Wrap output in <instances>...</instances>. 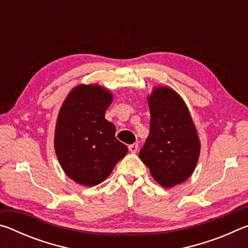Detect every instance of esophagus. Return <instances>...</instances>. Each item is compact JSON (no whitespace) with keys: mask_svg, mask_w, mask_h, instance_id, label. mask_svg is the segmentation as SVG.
Wrapping results in <instances>:
<instances>
[{"mask_svg":"<svg viewBox=\"0 0 248 248\" xmlns=\"http://www.w3.org/2000/svg\"><path fill=\"white\" fill-rule=\"evenodd\" d=\"M128 148H129L130 152H131V153H136L137 151H138V148H139V145H138V143H133V144H130V145L128 146Z\"/></svg>","mask_w":248,"mask_h":248,"instance_id":"34e87169","label":"esophagus"}]
</instances>
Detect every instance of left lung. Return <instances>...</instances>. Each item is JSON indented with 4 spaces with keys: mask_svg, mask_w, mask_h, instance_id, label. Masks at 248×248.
<instances>
[{
    "mask_svg": "<svg viewBox=\"0 0 248 248\" xmlns=\"http://www.w3.org/2000/svg\"><path fill=\"white\" fill-rule=\"evenodd\" d=\"M150 134L139 156L163 187L186 180L200 153L195 124L182 97L169 87H157L149 97Z\"/></svg>",
    "mask_w": 248,
    "mask_h": 248,
    "instance_id": "1",
    "label": "left lung"
}]
</instances>
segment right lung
<instances>
[{
  "instance_id": "add662e5",
  "label": "right lung",
  "mask_w": 248,
  "mask_h": 248,
  "mask_svg": "<svg viewBox=\"0 0 248 248\" xmlns=\"http://www.w3.org/2000/svg\"><path fill=\"white\" fill-rule=\"evenodd\" d=\"M112 95L98 85H78L59 114L54 149L65 174L84 186L106 179L128 148L116 139L114 124L105 118Z\"/></svg>"
}]
</instances>
